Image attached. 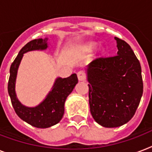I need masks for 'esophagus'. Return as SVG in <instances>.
I'll use <instances>...</instances> for the list:
<instances>
[{
    "label": "esophagus",
    "instance_id": "1",
    "mask_svg": "<svg viewBox=\"0 0 152 152\" xmlns=\"http://www.w3.org/2000/svg\"><path fill=\"white\" fill-rule=\"evenodd\" d=\"M77 76H78V80L80 81L85 80L86 78H87L86 73L83 71L78 72V73H77Z\"/></svg>",
    "mask_w": 152,
    "mask_h": 152
}]
</instances>
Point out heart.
<instances>
[{
	"label": "heart",
	"instance_id": "1",
	"mask_svg": "<svg viewBox=\"0 0 152 152\" xmlns=\"http://www.w3.org/2000/svg\"><path fill=\"white\" fill-rule=\"evenodd\" d=\"M97 46V42H88L83 46V50L88 53L92 52Z\"/></svg>",
	"mask_w": 152,
	"mask_h": 152
}]
</instances>
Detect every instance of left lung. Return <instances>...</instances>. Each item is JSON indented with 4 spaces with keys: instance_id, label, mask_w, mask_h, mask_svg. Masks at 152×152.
Here are the masks:
<instances>
[{
    "instance_id": "1",
    "label": "left lung",
    "mask_w": 152,
    "mask_h": 152,
    "mask_svg": "<svg viewBox=\"0 0 152 152\" xmlns=\"http://www.w3.org/2000/svg\"><path fill=\"white\" fill-rule=\"evenodd\" d=\"M114 39L117 55L97 58L86 69L91 113L106 128L119 127L132 119L144 88L139 60L127 42Z\"/></svg>"
}]
</instances>
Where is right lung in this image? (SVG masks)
I'll return each instance as SVG.
<instances>
[{"label":"right lung","mask_w":152,"mask_h":152,"mask_svg":"<svg viewBox=\"0 0 152 152\" xmlns=\"http://www.w3.org/2000/svg\"><path fill=\"white\" fill-rule=\"evenodd\" d=\"M48 38L32 40L23 47L10 67L8 91L15 113L23 121L36 128L46 129L56 125L61 120L64 112V102L78 83L76 73L67 78L57 77L51 91L45 99L34 107L23 105L15 94V81L18 69L25 53L33 50H45L48 48Z\"/></svg>","instance_id":"1"}]
</instances>
